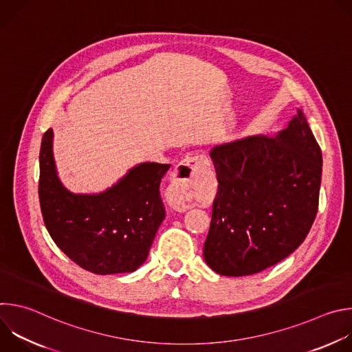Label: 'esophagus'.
Here are the masks:
<instances>
[{
	"label": "esophagus",
	"mask_w": 352,
	"mask_h": 352,
	"mask_svg": "<svg viewBox=\"0 0 352 352\" xmlns=\"http://www.w3.org/2000/svg\"><path fill=\"white\" fill-rule=\"evenodd\" d=\"M209 164V160L202 156L185 157L175 167L171 175V184L167 189L168 200L171 206L178 212H186L190 209V188L195 177L205 166Z\"/></svg>",
	"instance_id": "esophagus-1"
}]
</instances>
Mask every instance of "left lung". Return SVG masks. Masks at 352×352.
Here are the masks:
<instances>
[{
	"mask_svg": "<svg viewBox=\"0 0 352 352\" xmlns=\"http://www.w3.org/2000/svg\"><path fill=\"white\" fill-rule=\"evenodd\" d=\"M210 157L219 189L204 246L208 266L241 277L291 255L315 221L322 181V152L302 110L274 136L221 143Z\"/></svg>",
	"mask_w": 352,
	"mask_h": 352,
	"instance_id": "obj_1",
	"label": "left lung"
}]
</instances>
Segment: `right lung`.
<instances>
[{
	"mask_svg": "<svg viewBox=\"0 0 352 352\" xmlns=\"http://www.w3.org/2000/svg\"><path fill=\"white\" fill-rule=\"evenodd\" d=\"M53 129L40 147L38 199L47 231L76 265L96 274L132 273L147 259L166 217L160 182L170 164L140 163L98 193H75L61 182Z\"/></svg>",
	"mask_w": 352,
	"mask_h": 352,
	"instance_id": "1",
	"label": "right lung"
}]
</instances>
